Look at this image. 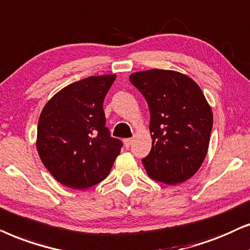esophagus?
Segmentation results:
<instances>
[{
  "label": "esophagus",
  "instance_id": "1",
  "mask_svg": "<svg viewBox=\"0 0 250 250\" xmlns=\"http://www.w3.org/2000/svg\"><path fill=\"white\" fill-rule=\"evenodd\" d=\"M123 143H125V147L129 148V147H130V145L132 144V138H125V139H123Z\"/></svg>",
  "mask_w": 250,
  "mask_h": 250
}]
</instances>
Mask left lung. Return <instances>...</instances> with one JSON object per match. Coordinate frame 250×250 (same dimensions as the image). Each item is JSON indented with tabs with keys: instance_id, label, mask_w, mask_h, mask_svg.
<instances>
[{
	"instance_id": "1",
	"label": "left lung",
	"mask_w": 250,
	"mask_h": 250,
	"mask_svg": "<svg viewBox=\"0 0 250 250\" xmlns=\"http://www.w3.org/2000/svg\"><path fill=\"white\" fill-rule=\"evenodd\" d=\"M147 102L152 148L142 160L148 176L168 185L186 182L207 155L212 112L189 76L169 69H147L129 76Z\"/></svg>"
}]
</instances>
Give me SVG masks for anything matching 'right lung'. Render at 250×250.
I'll list each match as a JSON object with an SVG mask.
<instances>
[{"instance_id": "right-lung-1", "label": "right lung", "mask_w": 250, "mask_h": 250, "mask_svg": "<svg viewBox=\"0 0 250 250\" xmlns=\"http://www.w3.org/2000/svg\"><path fill=\"white\" fill-rule=\"evenodd\" d=\"M115 74L89 76L58 91L43 107L36 148L56 181L91 188L107 177L122 143L105 127L103 103Z\"/></svg>"}]
</instances>
